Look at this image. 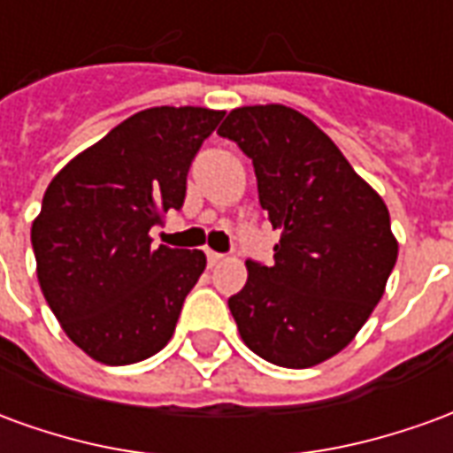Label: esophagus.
Masks as SVG:
<instances>
[{
	"mask_svg": "<svg viewBox=\"0 0 453 453\" xmlns=\"http://www.w3.org/2000/svg\"><path fill=\"white\" fill-rule=\"evenodd\" d=\"M206 257H208V266H218L220 262H223V259H226V257L220 255V252H213V250H208Z\"/></svg>",
	"mask_w": 453,
	"mask_h": 453,
	"instance_id": "obj_1",
	"label": "esophagus"
}]
</instances>
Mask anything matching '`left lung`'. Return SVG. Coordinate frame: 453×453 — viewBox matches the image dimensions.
Instances as JSON below:
<instances>
[{
  "label": "left lung",
  "mask_w": 453,
  "mask_h": 453,
  "mask_svg": "<svg viewBox=\"0 0 453 453\" xmlns=\"http://www.w3.org/2000/svg\"><path fill=\"white\" fill-rule=\"evenodd\" d=\"M252 159L259 203L281 240L274 265L247 262L227 298L257 357L308 369L349 344L398 259L388 208L313 120L284 104L240 106L218 128Z\"/></svg>",
  "instance_id": "1"
}]
</instances>
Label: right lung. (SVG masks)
Segmentation results:
<instances>
[{
    "mask_svg": "<svg viewBox=\"0 0 453 453\" xmlns=\"http://www.w3.org/2000/svg\"><path fill=\"white\" fill-rule=\"evenodd\" d=\"M226 111L155 106L82 150L48 184L31 226L35 274L65 334L106 366L157 354L206 269L201 250L150 247L181 208L201 142Z\"/></svg>",
    "mask_w": 453,
    "mask_h": 453,
    "instance_id": "obj_1",
    "label": "right lung"
}]
</instances>
